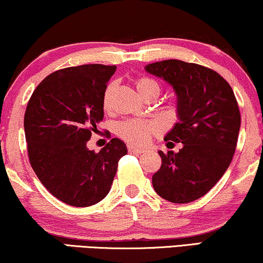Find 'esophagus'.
<instances>
[{"label": "esophagus", "mask_w": 263, "mask_h": 263, "mask_svg": "<svg viewBox=\"0 0 263 263\" xmlns=\"http://www.w3.org/2000/svg\"><path fill=\"white\" fill-rule=\"evenodd\" d=\"M128 151L130 152V153H138V154H141L144 152V149H142V148H138L135 146H132V144H129L128 146Z\"/></svg>", "instance_id": "1"}]
</instances>
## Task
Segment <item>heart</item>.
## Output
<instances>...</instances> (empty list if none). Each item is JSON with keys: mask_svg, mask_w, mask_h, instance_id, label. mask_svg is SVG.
Instances as JSON below:
<instances>
[{"mask_svg": "<svg viewBox=\"0 0 263 263\" xmlns=\"http://www.w3.org/2000/svg\"><path fill=\"white\" fill-rule=\"evenodd\" d=\"M136 86L140 93L144 98L152 97L153 95L160 93V85L157 81L148 77H141L136 81ZM114 90H115V83H110L105 87L103 93V109L108 111L111 108V98ZM161 130V125L154 121H146V120H128L124 122L117 124L116 132L123 140L128 142L138 144V146H146L149 142L152 136L157 135Z\"/></svg>", "mask_w": 263, "mask_h": 263, "instance_id": "heart-1", "label": "heart"}]
</instances>
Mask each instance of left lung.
I'll use <instances>...</instances> for the list:
<instances>
[{
  "mask_svg": "<svg viewBox=\"0 0 263 263\" xmlns=\"http://www.w3.org/2000/svg\"><path fill=\"white\" fill-rule=\"evenodd\" d=\"M144 68L176 91L179 121L165 141L182 143L178 153L159 151L162 163L152 177L153 187L163 199L190 203L206 195L233 160L241 127L237 101L229 83L211 68L177 59Z\"/></svg>",
  "mask_w": 263,
  "mask_h": 263,
  "instance_id": "1",
  "label": "left lung"
}]
</instances>
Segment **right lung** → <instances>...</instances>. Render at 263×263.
<instances>
[{
  "instance_id": "1",
  "label": "right lung",
  "mask_w": 263,
  "mask_h": 263,
  "mask_svg": "<svg viewBox=\"0 0 263 263\" xmlns=\"http://www.w3.org/2000/svg\"><path fill=\"white\" fill-rule=\"evenodd\" d=\"M115 71V65L89 64L53 72L36 86L26 108L30 166L49 193L72 206L103 199L127 154L116 138L98 153L86 147L104 117L102 100Z\"/></svg>"
}]
</instances>
